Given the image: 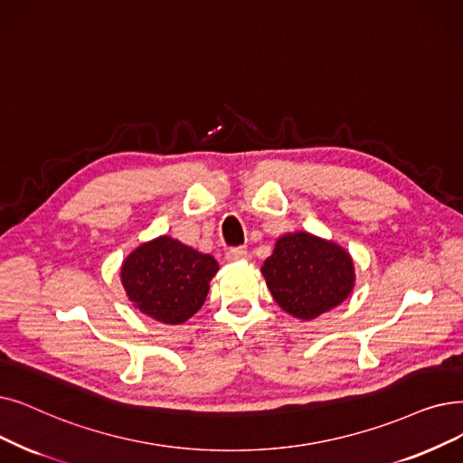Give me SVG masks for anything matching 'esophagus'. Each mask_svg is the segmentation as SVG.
I'll return each instance as SVG.
<instances>
[{"label": "esophagus", "instance_id": "1", "mask_svg": "<svg viewBox=\"0 0 463 463\" xmlns=\"http://www.w3.org/2000/svg\"><path fill=\"white\" fill-rule=\"evenodd\" d=\"M248 257V251L244 248H232L227 251L229 263H238V260H244Z\"/></svg>", "mask_w": 463, "mask_h": 463}]
</instances>
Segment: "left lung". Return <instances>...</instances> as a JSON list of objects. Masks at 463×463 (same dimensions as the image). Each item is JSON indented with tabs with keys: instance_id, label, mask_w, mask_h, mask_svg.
<instances>
[{
	"instance_id": "1",
	"label": "left lung",
	"mask_w": 463,
	"mask_h": 463,
	"mask_svg": "<svg viewBox=\"0 0 463 463\" xmlns=\"http://www.w3.org/2000/svg\"><path fill=\"white\" fill-rule=\"evenodd\" d=\"M260 272L279 308L305 321L343 305L355 286L348 250L307 231L281 234Z\"/></svg>"
}]
</instances>
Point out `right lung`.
<instances>
[{
  "label": "right lung",
  "instance_id": "obj_1",
  "mask_svg": "<svg viewBox=\"0 0 463 463\" xmlns=\"http://www.w3.org/2000/svg\"><path fill=\"white\" fill-rule=\"evenodd\" d=\"M217 270L210 253L163 234L127 255L120 265V284L134 308L160 324L182 326L203 308Z\"/></svg>",
  "mask_w": 463,
  "mask_h": 463
}]
</instances>
